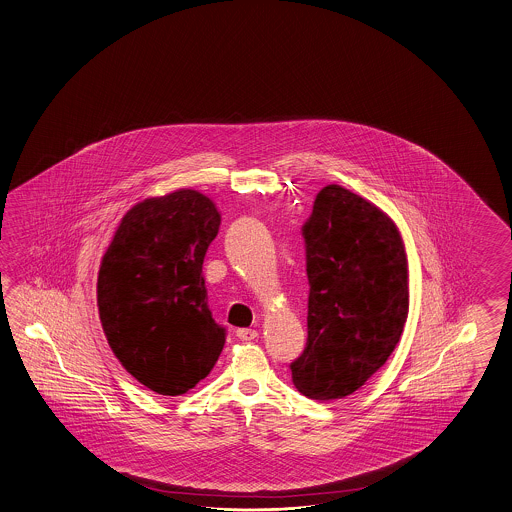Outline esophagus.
<instances>
[{
	"instance_id": "1",
	"label": "esophagus",
	"mask_w": 512,
	"mask_h": 512,
	"mask_svg": "<svg viewBox=\"0 0 512 512\" xmlns=\"http://www.w3.org/2000/svg\"><path fill=\"white\" fill-rule=\"evenodd\" d=\"M237 337L240 340H255L259 337V333L255 329H237Z\"/></svg>"
}]
</instances>
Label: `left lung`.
I'll return each mask as SVG.
<instances>
[{
    "instance_id": "8db88e82",
    "label": "left lung",
    "mask_w": 512,
    "mask_h": 512,
    "mask_svg": "<svg viewBox=\"0 0 512 512\" xmlns=\"http://www.w3.org/2000/svg\"><path fill=\"white\" fill-rule=\"evenodd\" d=\"M301 235L311 288L292 381L307 398H346L387 362L407 322L403 240L385 212L340 185L318 192Z\"/></svg>"
}]
</instances>
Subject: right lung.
<instances>
[{"label": "right lung", "instance_id": "right-lung-1", "mask_svg": "<svg viewBox=\"0 0 512 512\" xmlns=\"http://www.w3.org/2000/svg\"><path fill=\"white\" fill-rule=\"evenodd\" d=\"M220 212L181 188L129 209L98 275L100 320L116 359L157 394L181 396L211 374L225 329L207 305L203 259Z\"/></svg>", "mask_w": 512, "mask_h": 512}]
</instances>
